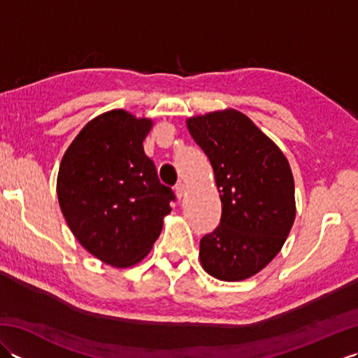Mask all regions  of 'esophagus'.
<instances>
[{"label": "esophagus", "instance_id": "esophagus-1", "mask_svg": "<svg viewBox=\"0 0 358 358\" xmlns=\"http://www.w3.org/2000/svg\"><path fill=\"white\" fill-rule=\"evenodd\" d=\"M185 192H186V187H185L183 183H181V181H180V183L175 185V194H177V196H178L180 200L185 196Z\"/></svg>", "mask_w": 358, "mask_h": 358}]
</instances>
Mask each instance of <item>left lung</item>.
Returning a JSON list of instances; mask_svg holds the SVG:
<instances>
[{"mask_svg": "<svg viewBox=\"0 0 358 358\" xmlns=\"http://www.w3.org/2000/svg\"><path fill=\"white\" fill-rule=\"evenodd\" d=\"M187 129L209 158L222 200L220 224L200 240L203 268L223 281L252 277L280 252L294 224L291 167L237 110L194 117Z\"/></svg>", "mask_w": 358, "mask_h": 358, "instance_id": "8db88e82", "label": "left lung"}]
</instances>
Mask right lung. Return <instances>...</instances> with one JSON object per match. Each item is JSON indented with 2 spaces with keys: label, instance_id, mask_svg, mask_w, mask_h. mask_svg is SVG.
I'll use <instances>...</instances> for the list:
<instances>
[{
  "label": "right lung",
  "instance_id": "1",
  "mask_svg": "<svg viewBox=\"0 0 358 358\" xmlns=\"http://www.w3.org/2000/svg\"><path fill=\"white\" fill-rule=\"evenodd\" d=\"M152 121L110 110L81 129L59 164L57 192L71 231L90 254L127 268L149 254L175 194L158 180L143 140Z\"/></svg>",
  "mask_w": 358,
  "mask_h": 358
}]
</instances>
